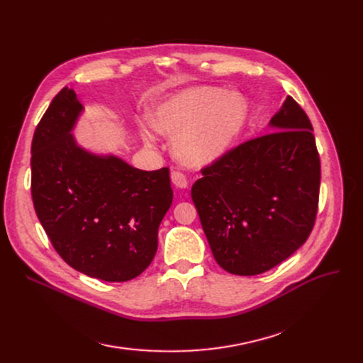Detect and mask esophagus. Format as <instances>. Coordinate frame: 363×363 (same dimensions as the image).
<instances>
[{
	"mask_svg": "<svg viewBox=\"0 0 363 363\" xmlns=\"http://www.w3.org/2000/svg\"><path fill=\"white\" fill-rule=\"evenodd\" d=\"M170 179H172V182H174V185L177 186V188H186V185H188V181H186V177L182 174V172H179V170H174L170 174Z\"/></svg>",
	"mask_w": 363,
	"mask_h": 363,
	"instance_id": "obj_1",
	"label": "esophagus"
}]
</instances>
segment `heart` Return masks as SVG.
Here are the masks:
<instances>
[{
	"mask_svg": "<svg viewBox=\"0 0 363 363\" xmlns=\"http://www.w3.org/2000/svg\"><path fill=\"white\" fill-rule=\"evenodd\" d=\"M247 106L240 94L218 86H199L179 92L152 107L148 122L157 132L175 137V155L188 166L216 160L241 130ZM145 143L151 137L141 132Z\"/></svg>",
	"mask_w": 363,
	"mask_h": 363,
	"instance_id": "b5f03b06",
	"label": "heart"
}]
</instances>
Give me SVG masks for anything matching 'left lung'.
Wrapping results in <instances>:
<instances>
[{
    "label": "left lung",
    "instance_id": "1",
    "mask_svg": "<svg viewBox=\"0 0 363 363\" xmlns=\"http://www.w3.org/2000/svg\"><path fill=\"white\" fill-rule=\"evenodd\" d=\"M266 132L204 167L191 188L213 257L234 275L272 269L315 225L320 162L308 114L289 95Z\"/></svg>",
    "mask_w": 363,
    "mask_h": 363
}]
</instances>
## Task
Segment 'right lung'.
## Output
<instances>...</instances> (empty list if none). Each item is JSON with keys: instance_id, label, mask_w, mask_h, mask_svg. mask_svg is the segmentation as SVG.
<instances>
[{"instance_id": "1", "label": "right lung", "mask_w": 363, "mask_h": 363, "mask_svg": "<svg viewBox=\"0 0 363 363\" xmlns=\"http://www.w3.org/2000/svg\"><path fill=\"white\" fill-rule=\"evenodd\" d=\"M84 111L73 89L52 99L32 140V200L55 252L91 278L123 282L157 252L159 225L174 199L169 169L141 170L95 155L72 130Z\"/></svg>"}]
</instances>
